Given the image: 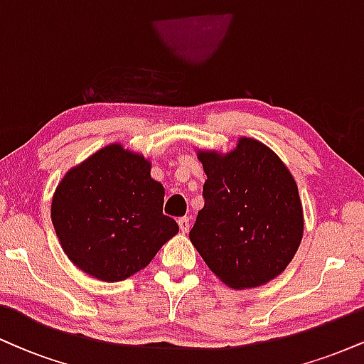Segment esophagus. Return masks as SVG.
<instances>
[{"label": "esophagus", "instance_id": "1", "mask_svg": "<svg viewBox=\"0 0 364 364\" xmlns=\"http://www.w3.org/2000/svg\"><path fill=\"white\" fill-rule=\"evenodd\" d=\"M178 224H179V229H181V232L190 231V217H181V219L178 220Z\"/></svg>", "mask_w": 364, "mask_h": 364}]
</instances>
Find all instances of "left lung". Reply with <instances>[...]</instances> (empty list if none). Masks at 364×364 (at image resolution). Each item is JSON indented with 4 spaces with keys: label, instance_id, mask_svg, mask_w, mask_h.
Segmentation results:
<instances>
[{
    "label": "left lung",
    "instance_id": "1",
    "mask_svg": "<svg viewBox=\"0 0 364 364\" xmlns=\"http://www.w3.org/2000/svg\"><path fill=\"white\" fill-rule=\"evenodd\" d=\"M207 174L205 205L190 240L208 269L232 289L281 275L303 237V207L291 171L272 149L240 136L229 152L196 149Z\"/></svg>",
    "mask_w": 364,
    "mask_h": 364
}]
</instances>
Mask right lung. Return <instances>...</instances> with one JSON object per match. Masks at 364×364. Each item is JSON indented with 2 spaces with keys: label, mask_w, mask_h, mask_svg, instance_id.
I'll list each match as a JSON object with an SVG mask.
<instances>
[{
  "label": "right lung",
  "mask_w": 364,
  "mask_h": 364,
  "mask_svg": "<svg viewBox=\"0 0 364 364\" xmlns=\"http://www.w3.org/2000/svg\"><path fill=\"white\" fill-rule=\"evenodd\" d=\"M150 169V159L111 144L58 183L54 231L66 257L85 274L104 282L124 281L178 235L176 220L162 214L164 186Z\"/></svg>",
  "instance_id": "obj_1"
}]
</instances>
